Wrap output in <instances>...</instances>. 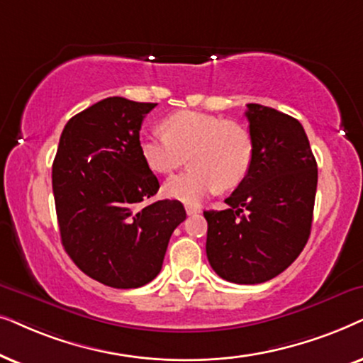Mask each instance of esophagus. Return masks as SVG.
<instances>
[{
  "instance_id": "esophagus-1",
  "label": "esophagus",
  "mask_w": 363,
  "mask_h": 363,
  "mask_svg": "<svg viewBox=\"0 0 363 363\" xmlns=\"http://www.w3.org/2000/svg\"><path fill=\"white\" fill-rule=\"evenodd\" d=\"M186 212H187V216H196V214H199L201 209L194 206H186Z\"/></svg>"
}]
</instances>
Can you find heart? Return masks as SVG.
<instances>
[{"instance_id":"1","label":"heart","mask_w":363,"mask_h":363,"mask_svg":"<svg viewBox=\"0 0 363 363\" xmlns=\"http://www.w3.org/2000/svg\"><path fill=\"white\" fill-rule=\"evenodd\" d=\"M162 128L166 134H143L139 151L157 174L172 172L186 156L189 159L191 166L164 184L169 197L196 204L217 189H234L247 177L254 139L244 124L199 111H179L162 121Z\"/></svg>"}]
</instances>
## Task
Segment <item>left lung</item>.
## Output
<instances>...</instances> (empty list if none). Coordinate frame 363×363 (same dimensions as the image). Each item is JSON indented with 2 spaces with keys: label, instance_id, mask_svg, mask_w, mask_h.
<instances>
[{
  "label": "left lung",
  "instance_id": "obj_1",
  "mask_svg": "<svg viewBox=\"0 0 363 363\" xmlns=\"http://www.w3.org/2000/svg\"><path fill=\"white\" fill-rule=\"evenodd\" d=\"M254 139L247 177L206 211L211 267L234 284H260L284 272L306 247L317 191V162L302 124L262 104H247Z\"/></svg>",
  "mask_w": 363,
  "mask_h": 363
}]
</instances>
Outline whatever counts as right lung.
Segmentation results:
<instances>
[{
  "instance_id": "right-lung-1",
  "label": "right lung",
  "mask_w": 363,
  "mask_h": 363,
  "mask_svg": "<svg viewBox=\"0 0 363 363\" xmlns=\"http://www.w3.org/2000/svg\"><path fill=\"white\" fill-rule=\"evenodd\" d=\"M156 106L114 96L81 111L62 129L52 162L65 250L86 275L114 289L151 282L186 219L179 201L143 204L159 191L139 151L143 119Z\"/></svg>"
}]
</instances>
